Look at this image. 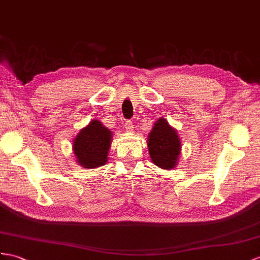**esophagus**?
Returning a JSON list of instances; mask_svg holds the SVG:
<instances>
[{
	"label": "esophagus",
	"mask_w": 260,
	"mask_h": 260,
	"mask_svg": "<svg viewBox=\"0 0 260 260\" xmlns=\"http://www.w3.org/2000/svg\"><path fill=\"white\" fill-rule=\"evenodd\" d=\"M125 128L128 131H134V124H132L131 120H128V121H125Z\"/></svg>",
	"instance_id": "obj_1"
}]
</instances>
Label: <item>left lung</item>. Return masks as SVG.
<instances>
[{
	"instance_id": "8db88e82",
	"label": "left lung",
	"mask_w": 260,
	"mask_h": 260,
	"mask_svg": "<svg viewBox=\"0 0 260 260\" xmlns=\"http://www.w3.org/2000/svg\"><path fill=\"white\" fill-rule=\"evenodd\" d=\"M148 149L152 162L164 170H172L178 164L181 141L178 132L164 118L157 120L149 134Z\"/></svg>"
}]
</instances>
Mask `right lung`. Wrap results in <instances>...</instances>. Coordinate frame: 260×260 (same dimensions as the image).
Returning <instances> with one entry per match:
<instances>
[{
    "instance_id": "right-lung-1",
    "label": "right lung",
    "mask_w": 260,
    "mask_h": 260,
    "mask_svg": "<svg viewBox=\"0 0 260 260\" xmlns=\"http://www.w3.org/2000/svg\"><path fill=\"white\" fill-rule=\"evenodd\" d=\"M112 134L98 120H92L76 136L73 150L79 166L94 169L104 166L108 159Z\"/></svg>"
}]
</instances>
